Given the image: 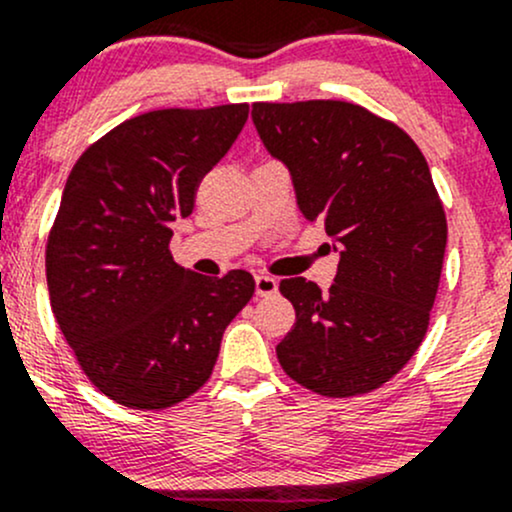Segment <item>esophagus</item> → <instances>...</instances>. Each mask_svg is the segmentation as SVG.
Listing matches in <instances>:
<instances>
[{
	"label": "esophagus",
	"mask_w": 512,
	"mask_h": 512,
	"mask_svg": "<svg viewBox=\"0 0 512 512\" xmlns=\"http://www.w3.org/2000/svg\"><path fill=\"white\" fill-rule=\"evenodd\" d=\"M278 290V280L273 276H266V273H258L256 276V295L258 298H266V295H273Z\"/></svg>",
	"instance_id": "34e87169"
}]
</instances>
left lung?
<instances>
[{
	"instance_id": "8db88e82",
	"label": "left lung",
	"mask_w": 512,
	"mask_h": 512,
	"mask_svg": "<svg viewBox=\"0 0 512 512\" xmlns=\"http://www.w3.org/2000/svg\"><path fill=\"white\" fill-rule=\"evenodd\" d=\"M251 119L288 166L302 217L339 246L329 293L280 280L295 307L280 366L327 398L381 388L425 339L442 276L447 217L430 166L400 126L359 104L256 102Z\"/></svg>"
}]
</instances>
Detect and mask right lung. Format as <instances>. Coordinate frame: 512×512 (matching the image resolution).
<instances>
[{"mask_svg": "<svg viewBox=\"0 0 512 512\" xmlns=\"http://www.w3.org/2000/svg\"><path fill=\"white\" fill-rule=\"evenodd\" d=\"M249 104L156 109L114 126L78 158L48 234L46 278L65 342L92 386L163 410L212 376L254 278H205L173 261L170 222L232 148Z\"/></svg>", "mask_w": 512, "mask_h": 512, "instance_id": "obj_1", "label": "right lung"}]
</instances>
